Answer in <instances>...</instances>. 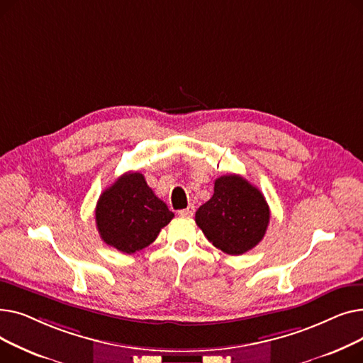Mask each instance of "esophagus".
<instances>
[{"label":"esophagus","mask_w":363,"mask_h":363,"mask_svg":"<svg viewBox=\"0 0 363 363\" xmlns=\"http://www.w3.org/2000/svg\"><path fill=\"white\" fill-rule=\"evenodd\" d=\"M194 212H196V207H194L193 204H189L186 208H182V211H179V212H178V215H179V216L191 218V216L194 215Z\"/></svg>","instance_id":"obj_1"}]
</instances>
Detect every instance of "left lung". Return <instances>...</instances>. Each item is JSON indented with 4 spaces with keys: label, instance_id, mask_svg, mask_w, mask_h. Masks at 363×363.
I'll return each mask as SVG.
<instances>
[{
    "label": "left lung",
    "instance_id": "1",
    "mask_svg": "<svg viewBox=\"0 0 363 363\" xmlns=\"http://www.w3.org/2000/svg\"><path fill=\"white\" fill-rule=\"evenodd\" d=\"M269 218L263 194L240 175L218 178L212 199L196 212V223L207 240L231 256L256 247L264 237Z\"/></svg>",
    "mask_w": 363,
    "mask_h": 363
}]
</instances>
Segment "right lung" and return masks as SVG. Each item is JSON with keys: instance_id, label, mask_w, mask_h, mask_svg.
<instances>
[{"instance_id": "right-lung-1", "label": "right lung", "mask_w": 363, "mask_h": 363, "mask_svg": "<svg viewBox=\"0 0 363 363\" xmlns=\"http://www.w3.org/2000/svg\"><path fill=\"white\" fill-rule=\"evenodd\" d=\"M174 216L140 172L119 177L104 189L95 207L101 240L126 255L145 249Z\"/></svg>"}]
</instances>
